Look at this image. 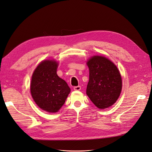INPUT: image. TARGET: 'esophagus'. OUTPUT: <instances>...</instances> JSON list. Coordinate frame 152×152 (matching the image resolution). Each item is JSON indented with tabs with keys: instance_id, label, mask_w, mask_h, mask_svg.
<instances>
[{
	"instance_id": "obj_1",
	"label": "esophagus",
	"mask_w": 152,
	"mask_h": 152,
	"mask_svg": "<svg viewBox=\"0 0 152 152\" xmlns=\"http://www.w3.org/2000/svg\"><path fill=\"white\" fill-rule=\"evenodd\" d=\"M74 90L75 91H80L81 89V86H75L74 87Z\"/></svg>"
}]
</instances>
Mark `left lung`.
<instances>
[{"label":"left lung","instance_id":"obj_1","mask_svg":"<svg viewBox=\"0 0 152 152\" xmlns=\"http://www.w3.org/2000/svg\"><path fill=\"white\" fill-rule=\"evenodd\" d=\"M89 79L86 94L99 109L108 108L118 99L122 88L119 70L104 56H94L87 61Z\"/></svg>","mask_w":152,"mask_h":152}]
</instances>
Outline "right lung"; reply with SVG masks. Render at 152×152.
Instances as JSON below:
<instances>
[{"mask_svg": "<svg viewBox=\"0 0 152 152\" xmlns=\"http://www.w3.org/2000/svg\"><path fill=\"white\" fill-rule=\"evenodd\" d=\"M58 66L57 61L44 60L32 76V97L39 108L49 113L58 112L71 91L66 82L58 76Z\"/></svg>", "mask_w": 152, "mask_h": 152, "instance_id": "right-lung-1", "label": "right lung"}]
</instances>
